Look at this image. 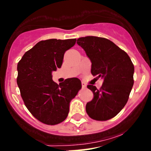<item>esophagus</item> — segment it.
<instances>
[{"label": "esophagus", "mask_w": 151, "mask_h": 151, "mask_svg": "<svg viewBox=\"0 0 151 151\" xmlns=\"http://www.w3.org/2000/svg\"><path fill=\"white\" fill-rule=\"evenodd\" d=\"M82 87H83V88H86L87 87V85H86V83H85L84 82H82Z\"/></svg>", "instance_id": "obj_1"}]
</instances>
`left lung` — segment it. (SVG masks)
Returning <instances> with one entry per match:
<instances>
[{"mask_svg": "<svg viewBox=\"0 0 151 151\" xmlns=\"http://www.w3.org/2000/svg\"><path fill=\"white\" fill-rule=\"evenodd\" d=\"M77 43L91 62L92 75L103 79L100 89L87 86L93 91V98L86 104V112L95 120H108L128 102L134 86V64L125 51L108 39L87 36L77 39Z\"/></svg>", "mask_w": 151, "mask_h": 151, "instance_id": "left-lung-1", "label": "left lung"}]
</instances>
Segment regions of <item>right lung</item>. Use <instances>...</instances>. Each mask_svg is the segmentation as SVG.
Masks as SVG:
<instances>
[{
    "label": "right lung",
    "instance_id": "add662e5",
    "mask_svg": "<svg viewBox=\"0 0 151 151\" xmlns=\"http://www.w3.org/2000/svg\"><path fill=\"white\" fill-rule=\"evenodd\" d=\"M76 40H41L17 63V83L25 105L37 119L46 125H57L66 119L70 102L82 88L81 81L76 77L59 85L52 80V71L60 68L64 54Z\"/></svg>",
    "mask_w": 151,
    "mask_h": 151
}]
</instances>
